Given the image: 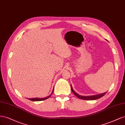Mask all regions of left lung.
<instances>
[{
  "label": "left lung",
  "instance_id": "left-lung-1",
  "mask_svg": "<svg viewBox=\"0 0 125 125\" xmlns=\"http://www.w3.org/2000/svg\"><path fill=\"white\" fill-rule=\"evenodd\" d=\"M71 90H72L73 94L75 95L77 97L82 99H84V100H95V99L101 98L103 96H104L106 93V92H105V93H104L92 95V96H82V95H80V94H77L76 92H75L74 91L72 85L71 84Z\"/></svg>",
  "mask_w": 125,
  "mask_h": 125
}]
</instances>
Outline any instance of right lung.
Returning <instances> with one entry per match:
<instances>
[{"label": "right lung", "instance_id": "1", "mask_svg": "<svg viewBox=\"0 0 125 125\" xmlns=\"http://www.w3.org/2000/svg\"><path fill=\"white\" fill-rule=\"evenodd\" d=\"M53 91H54V88H53V90L52 91V92L51 93V94L50 95H49V96H47V97H45L44 98H38V97H36V98H28V99H29L30 101H44L46 99H48V98H49L50 96H51V95L52 94Z\"/></svg>", "mask_w": 125, "mask_h": 125}]
</instances>
